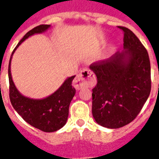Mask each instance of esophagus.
<instances>
[{"instance_id": "esophagus-1", "label": "esophagus", "mask_w": 159, "mask_h": 159, "mask_svg": "<svg viewBox=\"0 0 159 159\" xmlns=\"http://www.w3.org/2000/svg\"><path fill=\"white\" fill-rule=\"evenodd\" d=\"M93 78H94V76L91 70L87 69L83 70L80 71L79 75H77L76 79L73 81V87L76 90L82 89L83 87L88 85L90 80L93 79Z\"/></svg>"}]
</instances>
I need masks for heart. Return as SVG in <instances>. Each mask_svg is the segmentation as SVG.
I'll return each instance as SVG.
<instances>
[{"label":"heart","mask_w":159,"mask_h":159,"mask_svg":"<svg viewBox=\"0 0 159 159\" xmlns=\"http://www.w3.org/2000/svg\"><path fill=\"white\" fill-rule=\"evenodd\" d=\"M113 48H114V47H113V46H111V47L110 48V52H111V51H112V50H113Z\"/></svg>","instance_id":"obj_1"}]
</instances>
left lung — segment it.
I'll return each instance as SVG.
<instances>
[{
	"label": "left lung",
	"mask_w": 159,
	"mask_h": 159,
	"mask_svg": "<svg viewBox=\"0 0 159 159\" xmlns=\"http://www.w3.org/2000/svg\"><path fill=\"white\" fill-rule=\"evenodd\" d=\"M123 50L89 66L97 77L92 93V113L98 124L118 129L140 113L151 92V65L147 49L129 29Z\"/></svg>",
	"instance_id": "left-lung-1"
}]
</instances>
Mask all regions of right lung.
<instances>
[{"instance_id": "obj_1", "label": "right lung", "mask_w": 159, "mask_h": 159, "mask_svg": "<svg viewBox=\"0 0 159 159\" xmlns=\"http://www.w3.org/2000/svg\"><path fill=\"white\" fill-rule=\"evenodd\" d=\"M51 28L50 25H41L27 32L13 50L8 66L9 97L14 110L26 123L44 132H54L65 126L68 119L70 104L76 93L72 81L76 76L67 77L54 93L43 99L29 98L19 92L12 81L11 61L19 46L30 36L42 34Z\"/></svg>"}]
</instances>
